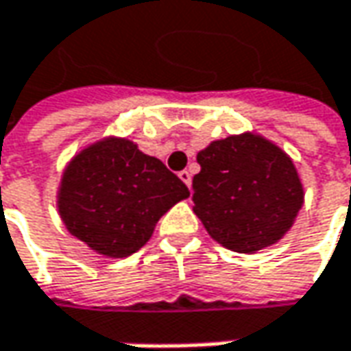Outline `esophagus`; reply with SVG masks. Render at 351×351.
<instances>
[{"mask_svg": "<svg viewBox=\"0 0 351 351\" xmlns=\"http://www.w3.org/2000/svg\"><path fill=\"white\" fill-rule=\"evenodd\" d=\"M180 180H182L187 187H191V171H187V169L180 171Z\"/></svg>", "mask_w": 351, "mask_h": 351, "instance_id": "34e87169", "label": "esophagus"}]
</instances>
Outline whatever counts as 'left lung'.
Segmentation results:
<instances>
[{"label":"left lung","instance_id":"obj_1","mask_svg":"<svg viewBox=\"0 0 351 351\" xmlns=\"http://www.w3.org/2000/svg\"><path fill=\"white\" fill-rule=\"evenodd\" d=\"M197 164L193 211L207 233L235 253H256L280 241L304 203L289 154L254 132L211 142Z\"/></svg>","mask_w":351,"mask_h":351}]
</instances>
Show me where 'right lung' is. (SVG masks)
Returning a JSON list of instances; mask_svg holds the SVG:
<instances>
[{"instance_id": "obj_1", "label": "right lung", "mask_w": 351, "mask_h": 351, "mask_svg": "<svg viewBox=\"0 0 351 351\" xmlns=\"http://www.w3.org/2000/svg\"><path fill=\"white\" fill-rule=\"evenodd\" d=\"M189 197L185 184L128 138H102L62 171L57 207L69 233L95 253L122 258L149 241L156 223Z\"/></svg>"}]
</instances>
